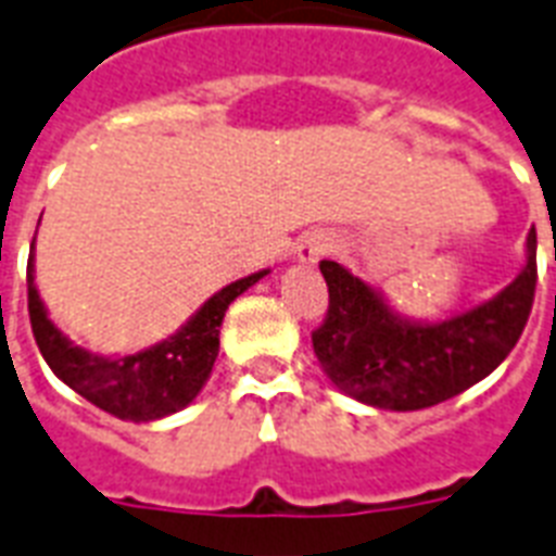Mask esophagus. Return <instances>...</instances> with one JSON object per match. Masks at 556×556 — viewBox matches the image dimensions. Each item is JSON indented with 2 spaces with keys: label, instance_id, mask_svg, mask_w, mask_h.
Wrapping results in <instances>:
<instances>
[{
  "label": "esophagus",
  "instance_id": "esophagus-1",
  "mask_svg": "<svg viewBox=\"0 0 556 556\" xmlns=\"http://www.w3.org/2000/svg\"><path fill=\"white\" fill-rule=\"evenodd\" d=\"M331 248H334V236L329 230H312L296 244V262L300 265H317L323 256H329Z\"/></svg>",
  "mask_w": 556,
  "mask_h": 556
}]
</instances>
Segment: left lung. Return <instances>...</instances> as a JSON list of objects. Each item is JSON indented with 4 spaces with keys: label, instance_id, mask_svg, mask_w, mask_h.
<instances>
[{
    "label": "left lung",
    "instance_id": "left-lung-1",
    "mask_svg": "<svg viewBox=\"0 0 556 556\" xmlns=\"http://www.w3.org/2000/svg\"><path fill=\"white\" fill-rule=\"evenodd\" d=\"M329 317L314 331V355L326 378L361 404L392 413L427 409L456 397L517 346L536 288V233L514 282L465 312L418 320L401 314L380 288L340 262H320Z\"/></svg>",
    "mask_w": 556,
    "mask_h": 556
}]
</instances>
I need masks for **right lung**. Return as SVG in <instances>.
Wrapping results in <instances>:
<instances>
[{"label":"right lung","mask_w":556,"mask_h":556,"mask_svg":"<svg viewBox=\"0 0 556 556\" xmlns=\"http://www.w3.org/2000/svg\"><path fill=\"white\" fill-rule=\"evenodd\" d=\"M34 248L37 236L30 242L28 260V312L30 329L46 364L65 387H72L89 404L121 421L135 424L161 421L195 401L216 364L218 331L227 305L270 274L268 268L256 270L216 291L167 340H159L132 355H98L77 346L48 317L46 303L34 282Z\"/></svg>","instance_id":"add662e5"}]
</instances>
